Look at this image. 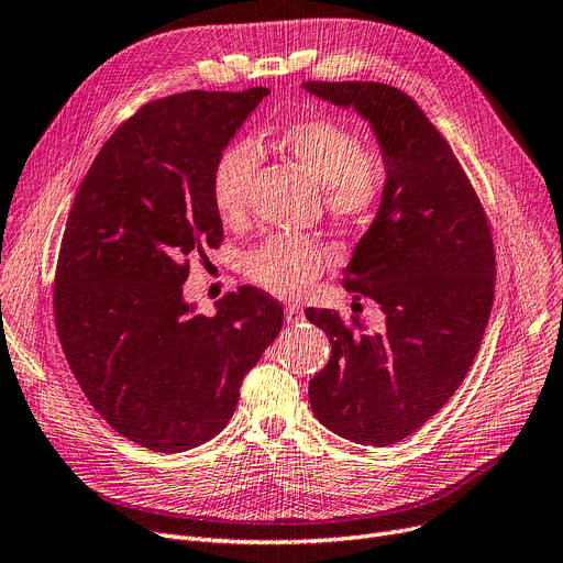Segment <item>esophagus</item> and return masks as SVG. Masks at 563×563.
<instances>
[{"mask_svg":"<svg viewBox=\"0 0 563 563\" xmlns=\"http://www.w3.org/2000/svg\"><path fill=\"white\" fill-rule=\"evenodd\" d=\"M303 320V308L299 306H285V322L287 324H297Z\"/></svg>","mask_w":563,"mask_h":563,"instance_id":"obj_1","label":"esophagus"}]
</instances>
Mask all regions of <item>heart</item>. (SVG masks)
<instances>
[{
  "label": "heart",
  "mask_w": 563,
  "mask_h": 563,
  "mask_svg": "<svg viewBox=\"0 0 563 563\" xmlns=\"http://www.w3.org/2000/svg\"><path fill=\"white\" fill-rule=\"evenodd\" d=\"M276 146L322 188L327 211L345 223H365L379 211L388 190V165L382 152L361 150L358 135L331 117H306L276 133ZM257 146L249 140L228 144L211 175L213 205L223 221L246 211L257 169ZM324 253L301 236H272L249 253V278L280 297L299 295L320 276Z\"/></svg>",
  "instance_id": "b5f03b06"
}]
</instances>
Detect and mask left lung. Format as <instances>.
<instances>
[{
  "label": "left lung",
  "mask_w": 563,
  "mask_h": 563,
  "mask_svg": "<svg viewBox=\"0 0 563 563\" xmlns=\"http://www.w3.org/2000/svg\"><path fill=\"white\" fill-rule=\"evenodd\" d=\"M303 89L354 108L388 165L384 205L342 278L356 299L379 303L384 327L306 310L331 342L329 363L308 386L310 407L331 432L388 446L434 417L472 368L495 299L493 234L449 142L411 96L382 82Z\"/></svg>",
  "instance_id": "8db88e82"
}]
</instances>
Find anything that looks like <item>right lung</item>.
Returning a JSON list of instances; mask_svg holds the SVG:
<instances>
[{"instance_id":"add662e5","label":"right lung","mask_w":563,"mask_h":563,"mask_svg":"<svg viewBox=\"0 0 563 563\" xmlns=\"http://www.w3.org/2000/svg\"><path fill=\"white\" fill-rule=\"evenodd\" d=\"M268 93L184 91L142 106L103 144L70 207L55 276L62 350L91 407L131 442L181 453L221 432L283 306L239 287L195 312L188 257L223 241L211 175Z\"/></svg>"}]
</instances>
